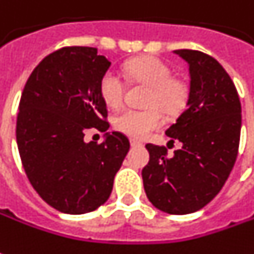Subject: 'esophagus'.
I'll use <instances>...</instances> for the list:
<instances>
[{
	"label": "esophagus",
	"instance_id": "esophagus-1",
	"mask_svg": "<svg viewBox=\"0 0 254 254\" xmlns=\"http://www.w3.org/2000/svg\"><path fill=\"white\" fill-rule=\"evenodd\" d=\"M130 144H131V147H142V144L139 142L138 139L131 138V139H130Z\"/></svg>",
	"mask_w": 254,
	"mask_h": 254
}]
</instances>
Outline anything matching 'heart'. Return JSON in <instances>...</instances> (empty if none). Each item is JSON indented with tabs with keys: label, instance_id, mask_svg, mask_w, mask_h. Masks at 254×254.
Listing matches in <instances>:
<instances>
[{
	"label": "heart",
	"instance_id": "heart-1",
	"mask_svg": "<svg viewBox=\"0 0 254 254\" xmlns=\"http://www.w3.org/2000/svg\"><path fill=\"white\" fill-rule=\"evenodd\" d=\"M124 74L132 83L147 86L148 92L142 110L127 109L115 117V128L132 138H144L151 131L159 128L163 115L173 116L186 106L189 88L186 82L172 76V69L159 59L151 56L128 61L124 65ZM102 100L110 109L123 105L126 85L115 71H106L99 81Z\"/></svg>",
	"mask_w": 254,
	"mask_h": 254
}]
</instances>
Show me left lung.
Here are the masks:
<instances>
[{
  "mask_svg": "<svg viewBox=\"0 0 254 254\" xmlns=\"http://www.w3.org/2000/svg\"><path fill=\"white\" fill-rule=\"evenodd\" d=\"M189 64L186 109L166 130L182 148L147 144L149 162L142 169L144 189L158 210L183 215L202 208L218 194L234 168L242 126L238 91L215 59L197 50H175Z\"/></svg>",
  "mask_w": 254,
  "mask_h": 254,
  "instance_id": "left-lung-1",
  "label": "left lung"
}]
</instances>
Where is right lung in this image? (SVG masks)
Returning <instances> with one entry per match:
<instances>
[{
	"instance_id": "add662e5",
	"label": "right lung",
	"mask_w": 254,
	"mask_h": 254,
	"mask_svg": "<svg viewBox=\"0 0 254 254\" xmlns=\"http://www.w3.org/2000/svg\"><path fill=\"white\" fill-rule=\"evenodd\" d=\"M109 67L95 47H63L39 63L20 96L16 144L25 173L37 194L65 214L105 204L130 149L119 131L102 144L83 141L88 128H109L99 93Z\"/></svg>"
}]
</instances>
